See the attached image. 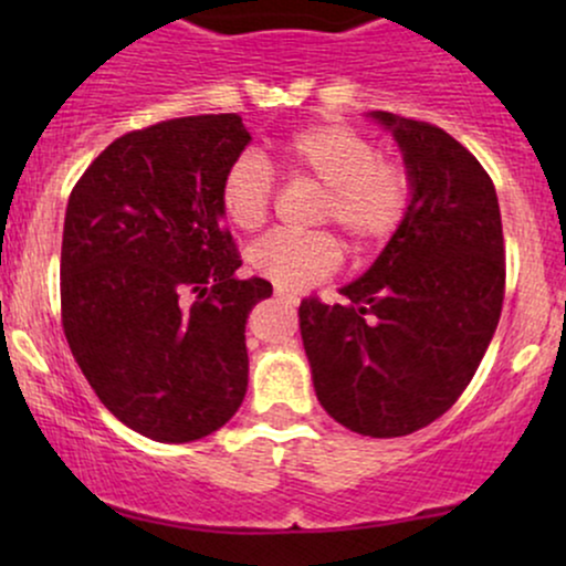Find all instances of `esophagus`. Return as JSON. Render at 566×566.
Segmentation results:
<instances>
[{
    "label": "esophagus",
    "mask_w": 566,
    "mask_h": 566,
    "mask_svg": "<svg viewBox=\"0 0 566 566\" xmlns=\"http://www.w3.org/2000/svg\"><path fill=\"white\" fill-rule=\"evenodd\" d=\"M276 297L279 301H284L287 305H297L301 303V297L295 295V292H284V290H276Z\"/></svg>",
    "instance_id": "34e87169"
}]
</instances>
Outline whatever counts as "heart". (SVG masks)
Instances as JSON below:
<instances>
[{
	"label": "heart",
	"mask_w": 566,
	"mask_h": 566,
	"mask_svg": "<svg viewBox=\"0 0 566 566\" xmlns=\"http://www.w3.org/2000/svg\"><path fill=\"white\" fill-rule=\"evenodd\" d=\"M276 167L292 180L322 186L316 223H333L350 250L369 252L405 226L415 197L412 175L399 159L378 157L359 129L322 122L290 133L274 151ZM274 172L261 157L242 154L220 180V205L237 229L255 231L269 220ZM340 242L329 231L269 233L252 244L250 265L276 290L297 292L335 274Z\"/></svg>",
	"instance_id": "heart-1"
}]
</instances>
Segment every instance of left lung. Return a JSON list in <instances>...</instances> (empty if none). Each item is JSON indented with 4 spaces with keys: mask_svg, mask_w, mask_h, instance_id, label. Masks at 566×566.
<instances>
[{
    "mask_svg": "<svg viewBox=\"0 0 566 566\" xmlns=\"http://www.w3.org/2000/svg\"><path fill=\"white\" fill-rule=\"evenodd\" d=\"M415 180L409 216L346 305L301 303L316 396L340 426L394 439L441 418L465 391L500 322L503 223L492 178L428 122L373 112Z\"/></svg>",
    "mask_w": 566,
    "mask_h": 566,
    "instance_id": "left-lung-1",
    "label": "left lung"
}]
</instances>
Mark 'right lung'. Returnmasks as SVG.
<instances>
[{"label":"right lung","instance_id":"1","mask_svg":"<svg viewBox=\"0 0 566 566\" xmlns=\"http://www.w3.org/2000/svg\"><path fill=\"white\" fill-rule=\"evenodd\" d=\"M247 143L239 114L133 129L69 197V348L108 412L165 444L218 431L247 394L244 324L271 284L237 276L242 258L220 205V180Z\"/></svg>","mask_w":566,"mask_h":566}]
</instances>
